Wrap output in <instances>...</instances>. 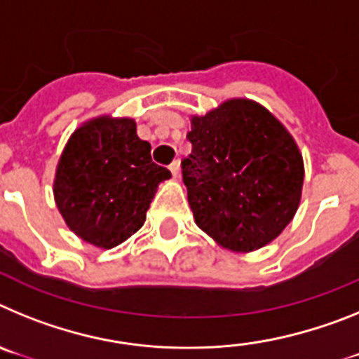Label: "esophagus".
Segmentation results:
<instances>
[{"mask_svg": "<svg viewBox=\"0 0 359 359\" xmlns=\"http://www.w3.org/2000/svg\"><path fill=\"white\" fill-rule=\"evenodd\" d=\"M170 172H172L174 177H180V160H174L172 163L169 165Z\"/></svg>", "mask_w": 359, "mask_h": 359, "instance_id": "esophagus-1", "label": "esophagus"}]
</instances>
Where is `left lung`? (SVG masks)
I'll return each mask as SVG.
<instances>
[{
	"mask_svg": "<svg viewBox=\"0 0 359 359\" xmlns=\"http://www.w3.org/2000/svg\"><path fill=\"white\" fill-rule=\"evenodd\" d=\"M182 161L196 224L223 248L248 253L277 239L300 205L302 154L261 104L231 98L192 116Z\"/></svg>",
	"mask_w": 359,
	"mask_h": 359,
	"instance_id": "8db88e82",
	"label": "left lung"
}]
</instances>
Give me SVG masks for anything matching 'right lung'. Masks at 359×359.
I'll use <instances>...</instances> for the list:
<instances>
[{"mask_svg":"<svg viewBox=\"0 0 359 359\" xmlns=\"http://www.w3.org/2000/svg\"><path fill=\"white\" fill-rule=\"evenodd\" d=\"M169 177L136 135L135 120L98 116L66 144L53 196L75 236L109 250L140 230L158 185Z\"/></svg>","mask_w":359,"mask_h":359,"instance_id":"obj_1","label":"right lung"}]
</instances>
